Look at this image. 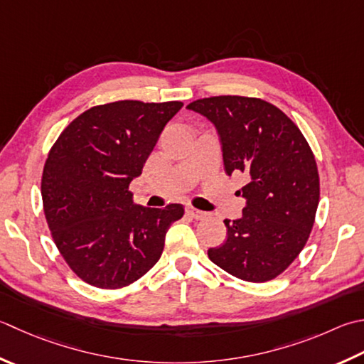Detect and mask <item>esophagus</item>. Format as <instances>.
<instances>
[{
	"mask_svg": "<svg viewBox=\"0 0 364 364\" xmlns=\"http://www.w3.org/2000/svg\"><path fill=\"white\" fill-rule=\"evenodd\" d=\"M186 215L191 216L192 219H203V218L206 216V213H203V211H200V210L192 208V206H188V208H186Z\"/></svg>",
	"mask_w": 364,
	"mask_h": 364,
	"instance_id": "esophagus-1",
	"label": "esophagus"
}]
</instances>
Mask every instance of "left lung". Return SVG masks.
<instances>
[{
	"mask_svg": "<svg viewBox=\"0 0 364 364\" xmlns=\"http://www.w3.org/2000/svg\"><path fill=\"white\" fill-rule=\"evenodd\" d=\"M215 126L227 175L245 173L246 208L225 219L227 238L208 257L249 282L281 274L301 252L318 205L317 164L301 131L267 101L213 96L191 102Z\"/></svg>",
	"mask_w": 364,
	"mask_h": 364,
	"instance_id": "left-lung-1",
	"label": "left lung"
}]
</instances>
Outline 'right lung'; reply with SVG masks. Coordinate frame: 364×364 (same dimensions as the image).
Segmentation results:
<instances>
[{
	"label": "right lung",
	"instance_id": "obj_1",
	"mask_svg": "<svg viewBox=\"0 0 364 364\" xmlns=\"http://www.w3.org/2000/svg\"><path fill=\"white\" fill-rule=\"evenodd\" d=\"M183 102L118 101L77 117L50 149L42 202L70 269L99 289L129 286L159 260L180 203L146 208L129 184L140 176L164 127Z\"/></svg>",
	"mask_w": 364,
	"mask_h": 364
}]
</instances>
